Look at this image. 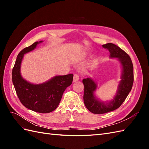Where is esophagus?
<instances>
[{"mask_svg": "<svg viewBox=\"0 0 149 149\" xmlns=\"http://www.w3.org/2000/svg\"><path fill=\"white\" fill-rule=\"evenodd\" d=\"M79 79V76L78 74H74L73 76V81L76 82Z\"/></svg>", "mask_w": 149, "mask_h": 149, "instance_id": "esophagus-1", "label": "esophagus"}]
</instances>
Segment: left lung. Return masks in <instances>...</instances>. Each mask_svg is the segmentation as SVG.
I'll use <instances>...</instances> for the list:
<instances>
[{
  "label": "left lung",
  "instance_id": "obj_1",
  "mask_svg": "<svg viewBox=\"0 0 149 149\" xmlns=\"http://www.w3.org/2000/svg\"><path fill=\"white\" fill-rule=\"evenodd\" d=\"M102 47L109 51L111 58H118L123 66V73L116 95L113 100L108 102H101L94 96V92L97 86L91 79L86 78L83 80L84 86V104L90 112L96 114L107 113L119 108L131 91L134 83L133 64L128 54L111 43L103 45Z\"/></svg>",
  "mask_w": 149,
  "mask_h": 149
}]
</instances>
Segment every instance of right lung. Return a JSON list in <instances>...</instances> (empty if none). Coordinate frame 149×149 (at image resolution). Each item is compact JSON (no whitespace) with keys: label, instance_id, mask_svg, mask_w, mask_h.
<instances>
[{"label":"right lung","instance_id":"obj_1","mask_svg":"<svg viewBox=\"0 0 149 149\" xmlns=\"http://www.w3.org/2000/svg\"><path fill=\"white\" fill-rule=\"evenodd\" d=\"M36 42L19 53L12 72V82L21 103L29 109L40 113H48L55 110L61 100L65 90L73 82V74L56 76L48 81L33 84L22 78L20 74L21 62L24 54L33 50Z\"/></svg>","mask_w":149,"mask_h":149}]
</instances>
